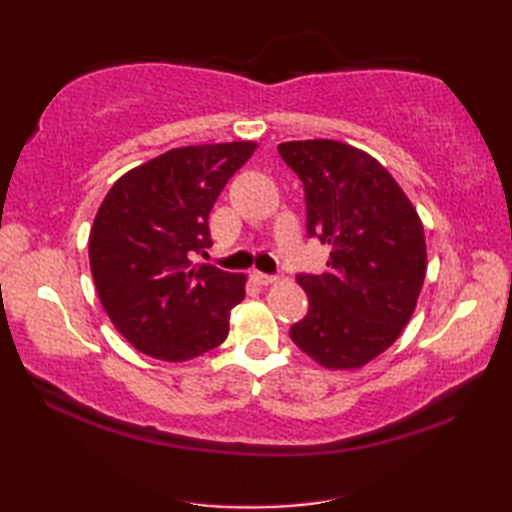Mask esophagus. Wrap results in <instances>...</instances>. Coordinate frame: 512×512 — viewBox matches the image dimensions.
<instances>
[{"instance_id":"obj_1","label":"esophagus","mask_w":512,"mask_h":512,"mask_svg":"<svg viewBox=\"0 0 512 512\" xmlns=\"http://www.w3.org/2000/svg\"><path fill=\"white\" fill-rule=\"evenodd\" d=\"M253 279L257 281L259 286H268V284H275V281H277V277H275V275L259 273V270H253Z\"/></svg>"}]
</instances>
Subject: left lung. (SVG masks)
Returning <instances> with one entry per match:
<instances>
[{
  "mask_svg": "<svg viewBox=\"0 0 512 512\" xmlns=\"http://www.w3.org/2000/svg\"><path fill=\"white\" fill-rule=\"evenodd\" d=\"M277 149L303 182L308 235L330 246L325 273L297 275L310 306L290 339L323 367H363L398 339L416 310L427 273L422 222L365 151L323 138Z\"/></svg>",
  "mask_w": 512,
  "mask_h": 512,
  "instance_id": "obj_1",
  "label": "left lung"
}]
</instances>
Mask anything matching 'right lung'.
<instances>
[{"label": "right lung", "mask_w": 512, "mask_h": 512, "mask_svg": "<svg viewBox=\"0 0 512 512\" xmlns=\"http://www.w3.org/2000/svg\"><path fill=\"white\" fill-rule=\"evenodd\" d=\"M257 143L171 149L114 182L90 231L96 292L138 352L189 361L220 345L246 277L195 264L211 242L209 213Z\"/></svg>", "instance_id": "right-lung-1"}]
</instances>
